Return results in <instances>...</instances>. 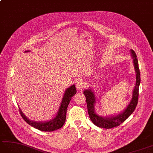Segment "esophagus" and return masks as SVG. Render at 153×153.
Here are the masks:
<instances>
[{"instance_id":"esophagus-1","label":"esophagus","mask_w":153,"mask_h":153,"mask_svg":"<svg viewBox=\"0 0 153 153\" xmlns=\"http://www.w3.org/2000/svg\"><path fill=\"white\" fill-rule=\"evenodd\" d=\"M85 87V84L83 81H78L76 83V88L78 91H82Z\"/></svg>"}]
</instances>
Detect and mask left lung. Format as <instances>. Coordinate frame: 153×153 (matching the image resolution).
I'll return each instance as SVG.
<instances>
[{"instance_id": "8db88e82", "label": "left lung", "mask_w": 153, "mask_h": 153, "mask_svg": "<svg viewBox=\"0 0 153 153\" xmlns=\"http://www.w3.org/2000/svg\"><path fill=\"white\" fill-rule=\"evenodd\" d=\"M130 55L133 58L134 66L136 71V84L134 88L132 91V99L130 100L126 108L119 113L117 115H110V116L103 117L101 115L97 114L95 110V105L97 102L96 96L94 91L90 88L88 89L84 90V95L85 97L87 102L88 111L89 118L95 125L99 126L100 128H111L117 126L123 123L127 119L133 111H134L137 106V101H138V95H139V86L140 84V72L138 66V62H137V56L135 52L133 50H130Z\"/></svg>"}]
</instances>
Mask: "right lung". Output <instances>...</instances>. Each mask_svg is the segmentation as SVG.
<instances>
[{"instance_id":"add662e5","label":"right lung","mask_w":153,"mask_h":153,"mask_svg":"<svg viewBox=\"0 0 153 153\" xmlns=\"http://www.w3.org/2000/svg\"><path fill=\"white\" fill-rule=\"evenodd\" d=\"M30 51H25V53H28ZM76 89L75 88V85L73 84L70 87L67 88L64 92V96L62 100L60 106L58 109L56 115H55L53 120L47 121H32L26 116L22 111L21 109L19 108V111L23 120L27 123L28 125L33 126L41 131L44 132H52L54 130H58L62 127L64 125L66 119V113L67 109L70 100L71 99L72 97L76 94Z\"/></svg>"}]
</instances>
